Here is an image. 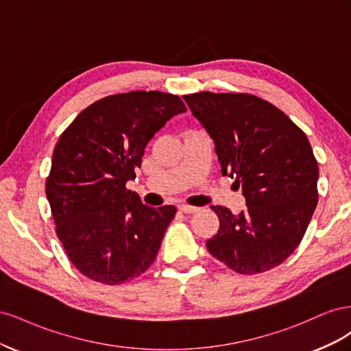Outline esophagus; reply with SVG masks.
<instances>
[{
  "label": "esophagus",
  "mask_w": 351,
  "mask_h": 351,
  "mask_svg": "<svg viewBox=\"0 0 351 351\" xmlns=\"http://www.w3.org/2000/svg\"><path fill=\"white\" fill-rule=\"evenodd\" d=\"M178 210L184 212V214H195V212L199 210V208L190 206V205H186V204H182V205H178Z\"/></svg>",
  "instance_id": "obj_1"
}]
</instances>
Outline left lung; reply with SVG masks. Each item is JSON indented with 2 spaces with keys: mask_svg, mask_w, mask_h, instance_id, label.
<instances>
[{
  "mask_svg": "<svg viewBox=\"0 0 351 351\" xmlns=\"http://www.w3.org/2000/svg\"><path fill=\"white\" fill-rule=\"evenodd\" d=\"M214 139L222 176L241 186L247 209L210 206L219 230L212 256L253 275L278 267L299 246L317 204L316 158L306 134L271 102L250 93L184 95Z\"/></svg>",
  "mask_w": 351,
  "mask_h": 351,
  "instance_id": "obj_1",
  "label": "left lung"
}]
</instances>
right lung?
<instances>
[{"label":"right lung","mask_w":351,"mask_h":351,"mask_svg":"<svg viewBox=\"0 0 351 351\" xmlns=\"http://www.w3.org/2000/svg\"><path fill=\"white\" fill-rule=\"evenodd\" d=\"M186 110L171 93H117L89 105L60 136L45 192L57 236L84 277L119 285L154 263L177 209L143 205L125 183L154 134Z\"/></svg>","instance_id":"obj_1"}]
</instances>
